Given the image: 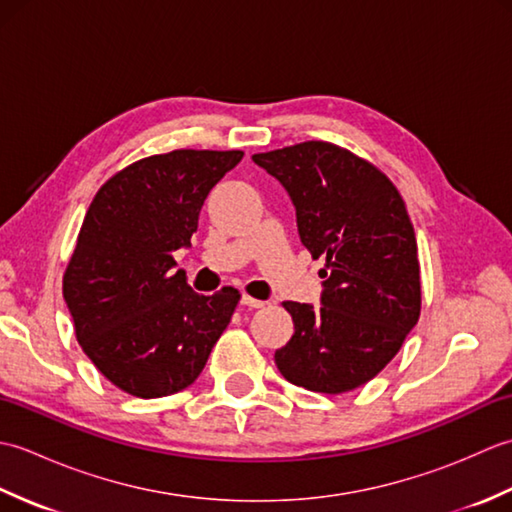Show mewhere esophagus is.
Masks as SVG:
<instances>
[{
    "label": "esophagus",
    "instance_id": "1",
    "mask_svg": "<svg viewBox=\"0 0 512 512\" xmlns=\"http://www.w3.org/2000/svg\"><path fill=\"white\" fill-rule=\"evenodd\" d=\"M242 306H246V308H264V306H266V301L253 299L250 295H242Z\"/></svg>",
    "mask_w": 512,
    "mask_h": 512
}]
</instances>
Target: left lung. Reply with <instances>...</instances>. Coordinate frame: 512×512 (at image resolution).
<instances>
[{
    "instance_id": "8db88e82",
    "label": "left lung",
    "mask_w": 512,
    "mask_h": 512,
    "mask_svg": "<svg viewBox=\"0 0 512 512\" xmlns=\"http://www.w3.org/2000/svg\"><path fill=\"white\" fill-rule=\"evenodd\" d=\"M297 211L301 244L325 268L321 306L284 301L295 323L281 376L321 394L365 385L420 317L416 233L398 189L372 162L321 140L253 156Z\"/></svg>"
}]
</instances>
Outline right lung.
I'll list each match as a JSON object with an SVG mask.
<instances>
[{
    "label": "right lung",
    "mask_w": 512,
    "mask_h": 512,
    "mask_svg": "<svg viewBox=\"0 0 512 512\" xmlns=\"http://www.w3.org/2000/svg\"><path fill=\"white\" fill-rule=\"evenodd\" d=\"M244 151L176 149L118 171L94 195L63 275L76 341L118 389L160 398L200 376L239 292L204 297L176 268L206 195Z\"/></svg>",
    "instance_id": "obj_1"
}]
</instances>
